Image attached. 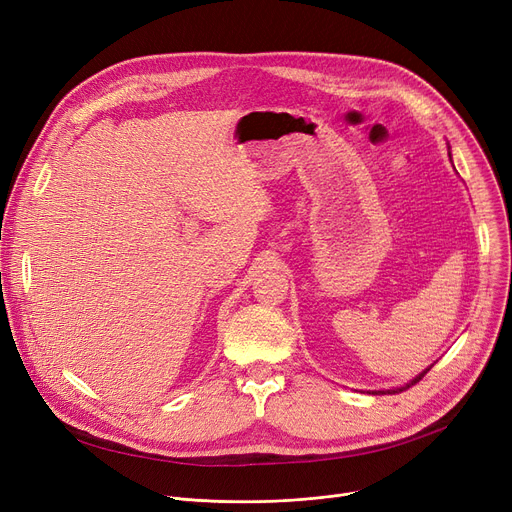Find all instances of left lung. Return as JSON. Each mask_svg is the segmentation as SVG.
Returning a JSON list of instances; mask_svg holds the SVG:
<instances>
[{
	"label": "left lung",
	"mask_w": 512,
	"mask_h": 512,
	"mask_svg": "<svg viewBox=\"0 0 512 512\" xmlns=\"http://www.w3.org/2000/svg\"><path fill=\"white\" fill-rule=\"evenodd\" d=\"M448 149H450V147H448ZM448 157H450V151H448ZM450 159H452V157H450ZM429 369H432V365H429V367H427V369H423V371H421V373H419V375H415V378H413V380H411V382H407V384H405V386H398V388H390V390H371V392H369V394H396V392H402V390H407V388H411V386H415V384H417V382H419V380H421V378H423V375H425V373H427V371H429Z\"/></svg>",
	"instance_id": "left-lung-1"
}]
</instances>
